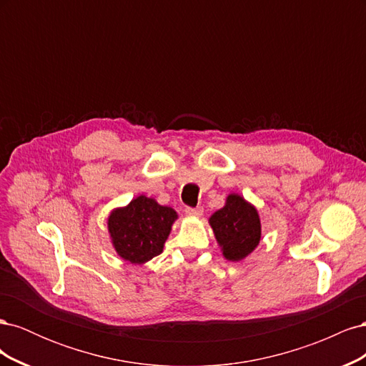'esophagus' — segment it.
I'll use <instances>...</instances> for the list:
<instances>
[{"instance_id": "34e87169", "label": "esophagus", "mask_w": 366, "mask_h": 366, "mask_svg": "<svg viewBox=\"0 0 366 366\" xmlns=\"http://www.w3.org/2000/svg\"><path fill=\"white\" fill-rule=\"evenodd\" d=\"M186 215L187 217H202L203 215V207H186Z\"/></svg>"}]
</instances>
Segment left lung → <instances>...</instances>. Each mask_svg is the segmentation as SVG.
Listing matches in <instances>:
<instances>
[{
    "mask_svg": "<svg viewBox=\"0 0 366 366\" xmlns=\"http://www.w3.org/2000/svg\"><path fill=\"white\" fill-rule=\"evenodd\" d=\"M209 226L223 257L232 262L246 259L261 241L258 209L235 192L229 194L224 206L209 217Z\"/></svg>",
    "mask_w": 366,
    "mask_h": 366,
    "instance_id": "left-lung-1",
    "label": "left lung"
}]
</instances>
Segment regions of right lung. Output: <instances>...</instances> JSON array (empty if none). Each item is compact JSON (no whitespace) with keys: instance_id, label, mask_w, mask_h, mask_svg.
Here are the masks:
<instances>
[{"instance_id":"add662e5","label":"right lung","mask_w":366,"mask_h":366,"mask_svg":"<svg viewBox=\"0 0 366 366\" xmlns=\"http://www.w3.org/2000/svg\"><path fill=\"white\" fill-rule=\"evenodd\" d=\"M177 218L179 214L172 207L143 194L137 195L127 206L109 212L107 227L112 246L124 261L145 264L163 252Z\"/></svg>"}]
</instances>
